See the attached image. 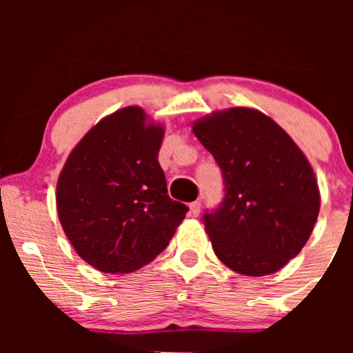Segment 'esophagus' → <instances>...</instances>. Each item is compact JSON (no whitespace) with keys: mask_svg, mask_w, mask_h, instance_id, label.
<instances>
[{"mask_svg":"<svg viewBox=\"0 0 353 353\" xmlns=\"http://www.w3.org/2000/svg\"><path fill=\"white\" fill-rule=\"evenodd\" d=\"M189 208H190V214H192L194 217H197V216H199V214H201V202H199V201L190 202Z\"/></svg>","mask_w":353,"mask_h":353,"instance_id":"esophagus-1","label":"esophagus"}]
</instances>
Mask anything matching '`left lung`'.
Wrapping results in <instances>:
<instances>
[{"label": "left lung", "mask_w": 353, "mask_h": 353, "mask_svg": "<svg viewBox=\"0 0 353 353\" xmlns=\"http://www.w3.org/2000/svg\"><path fill=\"white\" fill-rule=\"evenodd\" d=\"M222 171L224 199L204 212L214 252L234 272L274 274L309 241L320 209L312 165L269 116L232 108L192 128Z\"/></svg>", "instance_id": "1"}]
</instances>
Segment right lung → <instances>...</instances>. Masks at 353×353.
<instances>
[{"label":"right lung","instance_id":"1","mask_svg":"<svg viewBox=\"0 0 353 353\" xmlns=\"http://www.w3.org/2000/svg\"><path fill=\"white\" fill-rule=\"evenodd\" d=\"M164 128L129 106L101 119L72 149L56 188L59 222L83 261L106 274L149 264L189 208L172 201L161 169Z\"/></svg>","mask_w":353,"mask_h":353}]
</instances>
